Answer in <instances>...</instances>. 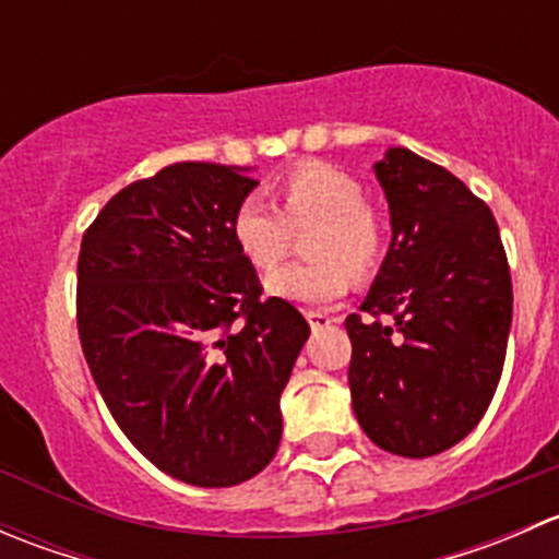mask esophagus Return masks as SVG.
Returning a JSON list of instances; mask_svg holds the SVG:
<instances>
[{
    "instance_id": "34e87169",
    "label": "esophagus",
    "mask_w": 559,
    "mask_h": 559,
    "mask_svg": "<svg viewBox=\"0 0 559 559\" xmlns=\"http://www.w3.org/2000/svg\"><path fill=\"white\" fill-rule=\"evenodd\" d=\"M306 319H308V324L313 326V330H324V326H330L332 321H335V319H330V316L321 313V311H308Z\"/></svg>"
}]
</instances>
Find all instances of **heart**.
Listing matches in <instances>:
<instances>
[{"instance_id": "1", "label": "heart", "mask_w": 559, "mask_h": 559, "mask_svg": "<svg viewBox=\"0 0 559 559\" xmlns=\"http://www.w3.org/2000/svg\"><path fill=\"white\" fill-rule=\"evenodd\" d=\"M273 202L251 194L233 216V240L251 267L267 270L292 243L295 229H308L311 262L284 264L267 273L264 289L300 306H332L348 292V273L368 278L386 251L384 224L368 207V191L354 175L326 162H300L278 180Z\"/></svg>"}]
</instances>
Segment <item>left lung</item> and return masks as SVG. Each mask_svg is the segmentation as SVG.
Segmentation results:
<instances>
[{
  "label": "left lung",
  "instance_id": "1",
  "mask_svg": "<svg viewBox=\"0 0 559 559\" xmlns=\"http://www.w3.org/2000/svg\"><path fill=\"white\" fill-rule=\"evenodd\" d=\"M373 170L392 243L359 308L373 319H346L352 405L376 447L432 456L492 403L514 311L509 259L492 211L449 170L408 148H389Z\"/></svg>",
  "mask_w": 559,
  "mask_h": 559
}]
</instances>
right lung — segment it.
I'll use <instances>...</instances> for the list:
<instances>
[{"label": "right lung", "mask_w": 559, "mask_h": 559, "mask_svg": "<svg viewBox=\"0 0 559 559\" xmlns=\"http://www.w3.org/2000/svg\"><path fill=\"white\" fill-rule=\"evenodd\" d=\"M248 167L178 162L118 191L78 257V335L123 436L194 487H235L278 452L281 392L311 326L262 300L233 240Z\"/></svg>", "instance_id": "obj_1"}]
</instances>
